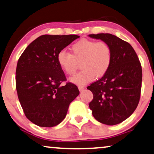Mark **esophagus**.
I'll list each match as a JSON object with an SVG mask.
<instances>
[{"mask_svg":"<svg viewBox=\"0 0 154 154\" xmlns=\"http://www.w3.org/2000/svg\"><path fill=\"white\" fill-rule=\"evenodd\" d=\"M78 88H79V91H82L83 90L85 89V86H82V85H79V87H78Z\"/></svg>","mask_w":154,"mask_h":154,"instance_id":"esophagus-1","label":"esophagus"}]
</instances>
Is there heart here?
Returning <instances> with one entry per match:
<instances>
[{
	"label": "heart",
	"mask_w": 154,
	"mask_h": 154,
	"mask_svg": "<svg viewBox=\"0 0 154 154\" xmlns=\"http://www.w3.org/2000/svg\"><path fill=\"white\" fill-rule=\"evenodd\" d=\"M112 59V48L107 42L89 39L75 43L71 47V54L61 51L57 56L59 66L69 75L76 72L81 63L82 70L70 78L72 82L79 85L103 76L109 69Z\"/></svg>",
	"instance_id": "b5f03b06"
}]
</instances>
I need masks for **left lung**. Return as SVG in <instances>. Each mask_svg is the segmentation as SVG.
Instances as JSON below:
<instances>
[{
    "label": "left lung",
    "mask_w": 154,
    "mask_h": 154,
    "mask_svg": "<svg viewBox=\"0 0 154 154\" xmlns=\"http://www.w3.org/2000/svg\"><path fill=\"white\" fill-rule=\"evenodd\" d=\"M106 42L112 59L107 72L87 87L93 94L89 103L94 118L101 123L115 125L128 118L140 99L142 69L132 46L110 34H89Z\"/></svg>",
    "instance_id": "1"
}]
</instances>
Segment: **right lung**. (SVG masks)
Here are the masks:
<instances>
[{
  "instance_id": "obj_1",
  "label": "right lung",
  "mask_w": 154,
  "mask_h": 154,
  "mask_svg": "<svg viewBox=\"0 0 154 154\" xmlns=\"http://www.w3.org/2000/svg\"><path fill=\"white\" fill-rule=\"evenodd\" d=\"M79 36L42 35L26 47L16 68V89L27 119L44 128L58 125L69 105L79 95L77 86L66 81L59 66L58 53Z\"/></svg>"
}]
</instances>
